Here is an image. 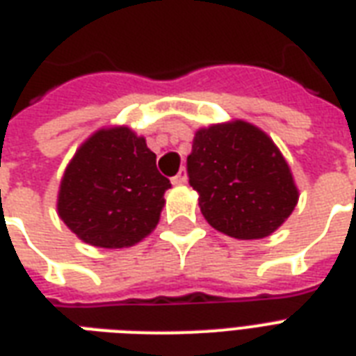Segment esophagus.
Instances as JSON below:
<instances>
[{"mask_svg": "<svg viewBox=\"0 0 356 356\" xmlns=\"http://www.w3.org/2000/svg\"><path fill=\"white\" fill-rule=\"evenodd\" d=\"M186 172H184V170H181V172L177 173V175H175V177H172V183L173 184H184L186 183Z\"/></svg>", "mask_w": 356, "mask_h": 356, "instance_id": "1", "label": "esophagus"}]
</instances>
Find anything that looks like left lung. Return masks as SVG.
Returning a JSON list of instances; mask_svg holds the SVG:
<instances>
[{"instance_id": "obj_1", "label": "left lung", "mask_w": 356, "mask_h": 356, "mask_svg": "<svg viewBox=\"0 0 356 356\" xmlns=\"http://www.w3.org/2000/svg\"><path fill=\"white\" fill-rule=\"evenodd\" d=\"M186 170L205 220L229 237H268L298 202L280 149L263 130L241 119L197 130Z\"/></svg>"}]
</instances>
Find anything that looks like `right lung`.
Here are the masks:
<instances>
[{
  "instance_id": "1",
  "label": "right lung",
  "mask_w": 356,
  "mask_h": 356,
  "mask_svg": "<svg viewBox=\"0 0 356 356\" xmlns=\"http://www.w3.org/2000/svg\"><path fill=\"white\" fill-rule=\"evenodd\" d=\"M170 186L145 138L127 127L100 129L65 170L58 213L83 243L127 248L156 227Z\"/></svg>"
}]
</instances>
